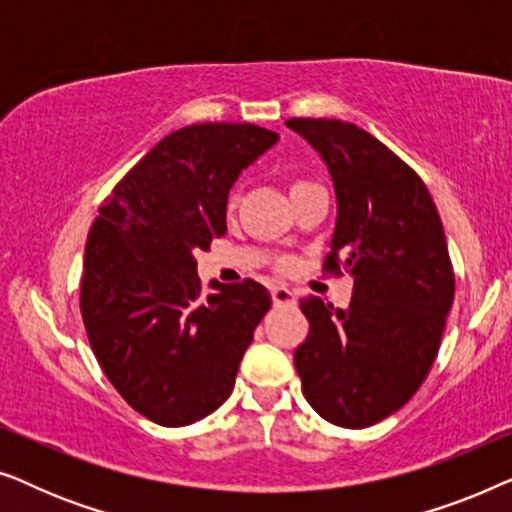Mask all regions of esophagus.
Returning <instances> with one entry per match:
<instances>
[{
	"instance_id": "34e87169",
	"label": "esophagus",
	"mask_w": 512,
	"mask_h": 512,
	"mask_svg": "<svg viewBox=\"0 0 512 512\" xmlns=\"http://www.w3.org/2000/svg\"><path fill=\"white\" fill-rule=\"evenodd\" d=\"M272 303H275V307L293 305L296 303V293L286 289V286H275V289H272Z\"/></svg>"
}]
</instances>
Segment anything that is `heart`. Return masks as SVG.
Here are the masks:
<instances>
[{"instance_id":"obj_1","label":"heart","mask_w":512,"mask_h":512,"mask_svg":"<svg viewBox=\"0 0 512 512\" xmlns=\"http://www.w3.org/2000/svg\"><path fill=\"white\" fill-rule=\"evenodd\" d=\"M298 184H305V181H296V184H293V186H298ZM235 207V195H230V198H228V209H233Z\"/></svg>"}]
</instances>
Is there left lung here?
Listing matches in <instances>:
<instances>
[{
    "mask_svg": "<svg viewBox=\"0 0 512 512\" xmlns=\"http://www.w3.org/2000/svg\"><path fill=\"white\" fill-rule=\"evenodd\" d=\"M331 172L338 219L324 270L354 277L352 303L300 300L310 333L293 354L307 403L363 429L415 396L436 361L454 300L438 209L408 163L335 118H291Z\"/></svg>",
    "mask_w": 512,
    "mask_h": 512,
    "instance_id": "obj_1",
    "label": "left lung"
}]
</instances>
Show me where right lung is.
I'll return each mask as SVG.
<instances>
[{"instance_id": "add662e5", "label": "right lung", "mask_w": 512, "mask_h": 512, "mask_svg": "<svg viewBox=\"0 0 512 512\" xmlns=\"http://www.w3.org/2000/svg\"><path fill=\"white\" fill-rule=\"evenodd\" d=\"M277 139L251 123L172 132L118 181L90 228L88 342L125 403L160 426L193 424L223 405L270 310L254 279L202 291L195 251L226 233L230 186Z\"/></svg>"}]
</instances>
